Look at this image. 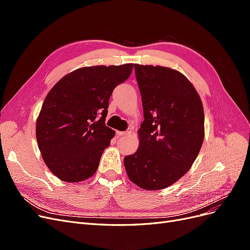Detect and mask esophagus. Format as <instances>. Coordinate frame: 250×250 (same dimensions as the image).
Instances as JSON below:
<instances>
[{"mask_svg": "<svg viewBox=\"0 0 250 250\" xmlns=\"http://www.w3.org/2000/svg\"><path fill=\"white\" fill-rule=\"evenodd\" d=\"M131 130H127V131H117V134L119 137H126L127 134H130Z\"/></svg>", "mask_w": 250, "mask_h": 250, "instance_id": "34e87169", "label": "esophagus"}]
</instances>
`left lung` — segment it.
I'll return each mask as SVG.
<instances>
[{"instance_id":"obj_1","label":"left lung","mask_w":250,"mask_h":250,"mask_svg":"<svg viewBox=\"0 0 250 250\" xmlns=\"http://www.w3.org/2000/svg\"><path fill=\"white\" fill-rule=\"evenodd\" d=\"M144 122L137 152L124 157L127 175L145 190L170 187L190 170L204 139L202 102L180 72L134 64Z\"/></svg>"}]
</instances>
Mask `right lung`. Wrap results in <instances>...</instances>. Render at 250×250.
I'll list each match as a JSON object with an SVG mask.
<instances>
[{
	"mask_svg": "<svg viewBox=\"0 0 250 250\" xmlns=\"http://www.w3.org/2000/svg\"><path fill=\"white\" fill-rule=\"evenodd\" d=\"M133 63L85 66L51 88L36 121V140L50 171L66 183L96 173L115 130L105 125L109 98L129 78Z\"/></svg>",
	"mask_w": 250,
	"mask_h": 250,
	"instance_id": "add662e5",
	"label": "right lung"
}]
</instances>
